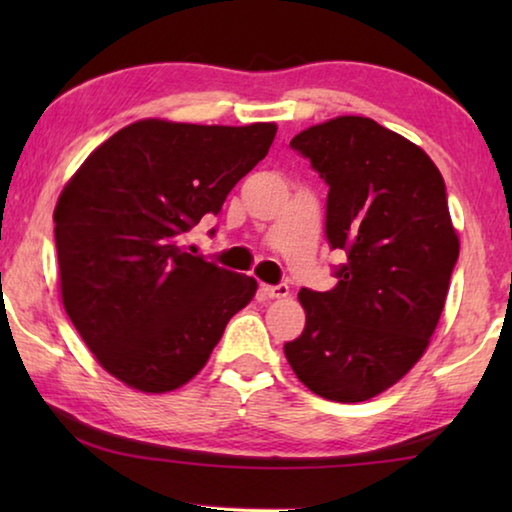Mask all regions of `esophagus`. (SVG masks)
Here are the masks:
<instances>
[{"instance_id": "1", "label": "esophagus", "mask_w": 512, "mask_h": 512, "mask_svg": "<svg viewBox=\"0 0 512 512\" xmlns=\"http://www.w3.org/2000/svg\"><path fill=\"white\" fill-rule=\"evenodd\" d=\"M264 293L268 298H289V287L287 284H275V287H264Z\"/></svg>"}]
</instances>
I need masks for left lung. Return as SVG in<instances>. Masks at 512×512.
<instances>
[{
  "label": "left lung",
  "instance_id": "obj_1",
  "mask_svg": "<svg viewBox=\"0 0 512 512\" xmlns=\"http://www.w3.org/2000/svg\"><path fill=\"white\" fill-rule=\"evenodd\" d=\"M329 185L325 232L348 262L334 289H300L307 323L284 343L311 393L366 402L427 350L443 314L458 235L445 180L418 144L368 117H336L291 140Z\"/></svg>",
  "mask_w": 512,
  "mask_h": 512
}]
</instances>
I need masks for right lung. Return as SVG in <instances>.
<instances>
[{"mask_svg": "<svg viewBox=\"0 0 512 512\" xmlns=\"http://www.w3.org/2000/svg\"><path fill=\"white\" fill-rule=\"evenodd\" d=\"M275 124L142 119L97 146L54 210L60 298L103 370L142 393L176 391L210 359L253 277L185 253L183 237L275 140Z\"/></svg>", "mask_w": 512, "mask_h": 512, "instance_id": "add662e5", "label": "right lung"}]
</instances>
